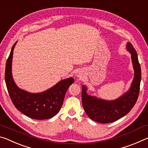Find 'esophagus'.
<instances>
[{
    "label": "esophagus",
    "instance_id": "1",
    "mask_svg": "<svg viewBox=\"0 0 148 148\" xmlns=\"http://www.w3.org/2000/svg\"><path fill=\"white\" fill-rule=\"evenodd\" d=\"M84 76V74L83 73L79 71V72H77V77H79V78H81V77H83Z\"/></svg>",
    "mask_w": 148,
    "mask_h": 148
}]
</instances>
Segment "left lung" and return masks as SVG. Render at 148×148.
<instances>
[{
  "label": "left lung",
  "mask_w": 148,
  "mask_h": 148,
  "mask_svg": "<svg viewBox=\"0 0 148 148\" xmlns=\"http://www.w3.org/2000/svg\"><path fill=\"white\" fill-rule=\"evenodd\" d=\"M131 54L134 77L130 88L127 93L117 100L106 101L89 96L86 88L82 87V103L86 115L94 121L100 123H110L124 117L134 107L138 98L141 81V68L137 53L130 42L127 45Z\"/></svg>",
  "instance_id": "8db88e82"
}]
</instances>
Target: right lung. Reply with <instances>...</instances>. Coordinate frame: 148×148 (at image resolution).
<instances>
[{
  "label": "right lung",
  "mask_w": 148,
  "mask_h": 148,
  "mask_svg": "<svg viewBox=\"0 0 148 148\" xmlns=\"http://www.w3.org/2000/svg\"><path fill=\"white\" fill-rule=\"evenodd\" d=\"M12 48L5 69V82L9 96L18 110L34 119L44 120L52 118L61 109L65 93L74 79L62 80L52 88L38 94L29 93L19 89L12 76V61L14 48Z\"/></svg>",
  "instance_id": "obj_1"
}]
</instances>
